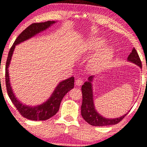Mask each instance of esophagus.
Instances as JSON below:
<instances>
[{
    "label": "esophagus",
    "instance_id": "obj_1",
    "mask_svg": "<svg viewBox=\"0 0 147 147\" xmlns=\"http://www.w3.org/2000/svg\"><path fill=\"white\" fill-rule=\"evenodd\" d=\"M83 83V80L82 78H78L76 80L75 83L77 86H80Z\"/></svg>",
    "mask_w": 147,
    "mask_h": 147
}]
</instances>
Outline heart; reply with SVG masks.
<instances>
[{
    "mask_svg": "<svg viewBox=\"0 0 147 147\" xmlns=\"http://www.w3.org/2000/svg\"><path fill=\"white\" fill-rule=\"evenodd\" d=\"M105 40L98 37H93L88 40L86 44L87 50L94 52L99 50L105 45ZM113 55V50L111 47L107 46L102 48L94 56L91 60V65L94 69H102L111 62Z\"/></svg>",
    "mask_w": 147,
    "mask_h": 147,
    "instance_id": "obj_1",
    "label": "heart"
}]
</instances>
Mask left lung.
<instances>
[{
  "instance_id": "obj_1",
  "label": "left lung",
  "mask_w": 147,
  "mask_h": 147,
  "mask_svg": "<svg viewBox=\"0 0 147 147\" xmlns=\"http://www.w3.org/2000/svg\"><path fill=\"white\" fill-rule=\"evenodd\" d=\"M127 61L134 63L136 65L142 68V62L135 48L132 49V52L127 57ZM94 76L88 77V81L85 82L82 86V95H83V102L81 105V116L83 119L88 123L93 126H106L115 125L119 123L123 120L125 116L128 113H125L123 116L116 118H105L102 115L99 114L95 109L93 98V90L92 81L94 79Z\"/></svg>"
}]
</instances>
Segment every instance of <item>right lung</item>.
Instances as JSON below:
<instances>
[{
	"label": "right lung",
	"instance_id": "add662e5",
	"mask_svg": "<svg viewBox=\"0 0 147 147\" xmlns=\"http://www.w3.org/2000/svg\"><path fill=\"white\" fill-rule=\"evenodd\" d=\"M56 22H57L55 21H48L45 22L34 23L28 26L18 36L15 41L14 42L8 53L7 61H6L5 83L9 97L20 114L24 118L31 121H45L55 116L59 111V106L63 97L69 91L74 88V78L72 76L68 79L59 82L48 100L41 105L34 107V106L24 105L15 95V93L12 90V86L10 85L8 68L13 55L14 50L17 45H19L21 42L35 36L36 34L45 31Z\"/></svg>",
	"mask_w": 147,
	"mask_h": 147
}]
</instances>
